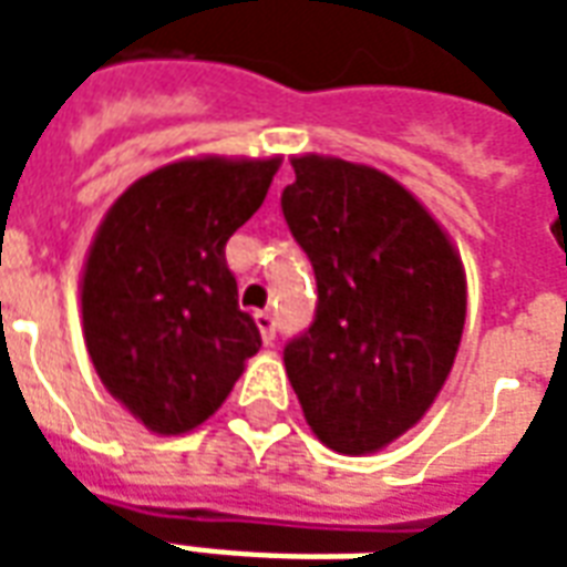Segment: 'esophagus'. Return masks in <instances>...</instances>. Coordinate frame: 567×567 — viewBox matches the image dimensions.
Segmentation results:
<instances>
[{"label": "esophagus", "instance_id": "1", "mask_svg": "<svg viewBox=\"0 0 567 567\" xmlns=\"http://www.w3.org/2000/svg\"><path fill=\"white\" fill-rule=\"evenodd\" d=\"M255 324L260 328V337H264V343H272L276 340V316L272 312H255Z\"/></svg>", "mask_w": 567, "mask_h": 567}]
</instances>
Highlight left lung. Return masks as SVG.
Returning a JSON list of instances; mask_svg holds the SVG:
<instances>
[{
  "mask_svg": "<svg viewBox=\"0 0 567 567\" xmlns=\"http://www.w3.org/2000/svg\"><path fill=\"white\" fill-rule=\"evenodd\" d=\"M282 215L316 272V316L285 343L309 427L346 455L413 427L450 377L464 272L440 224L380 169L295 157Z\"/></svg>",
  "mask_w": 567,
  "mask_h": 567,
  "instance_id": "left-lung-1",
  "label": "left lung"
}]
</instances>
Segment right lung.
<instances>
[{"label":"right lung","instance_id":"right-lung-1","mask_svg":"<svg viewBox=\"0 0 567 567\" xmlns=\"http://www.w3.org/2000/svg\"><path fill=\"white\" fill-rule=\"evenodd\" d=\"M272 161H178L109 209L81 282L100 380L142 425L185 434L224 404L260 349L224 246L260 209Z\"/></svg>","mask_w":567,"mask_h":567}]
</instances>
